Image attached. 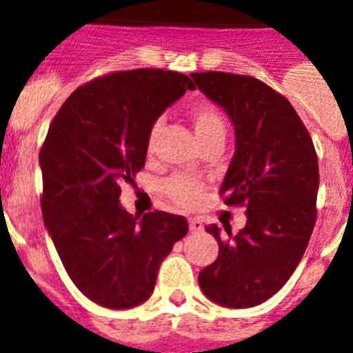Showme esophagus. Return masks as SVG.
Wrapping results in <instances>:
<instances>
[{
	"instance_id": "1",
	"label": "esophagus",
	"mask_w": 353,
	"mask_h": 353,
	"mask_svg": "<svg viewBox=\"0 0 353 353\" xmlns=\"http://www.w3.org/2000/svg\"><path fill=\"white\" fill-rule=\"evenodd\" d=\"M204 230V224L199 219H190V231L191 233H199V231Z\"/></svg>"
}]
</instances>
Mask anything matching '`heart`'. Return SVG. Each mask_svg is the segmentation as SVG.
Instances as JSON below:
<instances>
[{"instance_id":"obj_1","label":"heart","mask_w":353,"mask_h":353,"mask_svg":"<svg viewBox=\"0 0 353 353\" xmlns=\"http://www.w3.org/2000/svg\"><path fill=\"white\" fill-rule=\"evenodd\" d=\"M190 120L193 125L194 137L200 143L215 137H224L225 122L221 111L211 103H194L190 109ZM160 123H154L148 137V153H153L157 148V137H159ZM163 191L174 204L193 208L204 193V184L190 176H171L163 184Z\"/></svg>"}]
</instances>
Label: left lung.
<instances>
[{
  "label": "left lung",
  "mask_w": 353,
  "mask_h": 353,
  "mask_svg": "<svg viewBox=\"0 0 353 353\" xmlns=\"http://www.w3.org/2000/svg\"><path fill=\"white\" fill-rule=\"evenodd\" d=\"M196 87L235 128V154L221 185L224 204L244 205L246 225L205 228L219 256L199 273L204 295L225 308H252L288 283L317 219L319 162L308 129L286 98L253 76L193 72Z\"/></svg>",
  "instance_id": "left-lung-1"
}]
</instances>
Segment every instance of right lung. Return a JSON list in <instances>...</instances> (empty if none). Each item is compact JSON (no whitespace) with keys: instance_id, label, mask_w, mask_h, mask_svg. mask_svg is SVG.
Returning a JSON list of instances; mask_svg holds the SVG:
<instances>
[{"instance_id":"1","label":"right lung","mask_w":353,"mask_h":353,"mask_svg":"<svg viewBox=\"0 0 353 353\" xmlns=\"http://www.w3.org/2000/svg\"><path fill=\"white\" fill-rule=\"evenodd\" d=\"M188 89L190 76L173 70L101 76L65 100L41 145L45 228L70 281L100 306L148 301L160 264L188 233L184 216L120 205V185L145 165L153 123Z\"/></svg>"}]
</instances>
